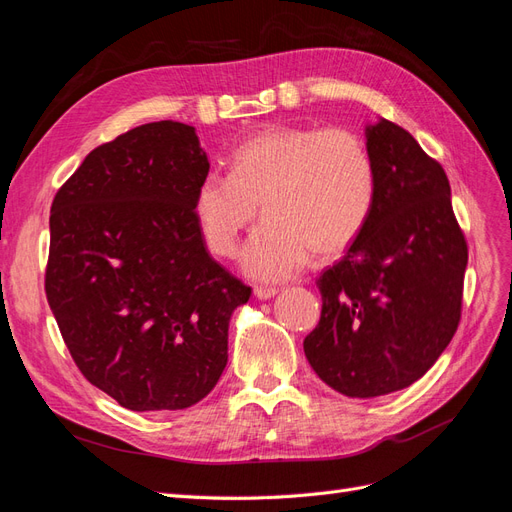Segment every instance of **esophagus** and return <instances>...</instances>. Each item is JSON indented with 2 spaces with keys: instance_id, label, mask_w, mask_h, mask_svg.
<instances>
[{
  "instance_id": "1",
  "label": "esophagus",
  "mask_w": 512,
  "mask_h": 512,
  "mask_svg": "<svg viewBox=\"0 0 512 512\" xmlns=\"http://www.w3.org/2000/svg\"><path fill=\"white\" fill-rule=\"evenodd\" d=\"M277 294V288H269V286H256L254 288V297H258L260 301H267L271 297H275Z\"/></svg>"
}]
</instances>
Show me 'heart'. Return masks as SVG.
<instances>
[{
    "mask_svg": "<svg viewBox=\"0 0 512 512\" xmlns=\"http://www.w3.org/2000/svg\"><path fill=\"white\" fill-rule=\"evenodd\" d=\"M378 194L376 164L359 134L346 128L273 126L232 151L230 173L211 170L194 190V218L213 254L232 256L247 241V275L277 282L299 273L312 252L333 258L361 235Z\"/></svg>",
    "mask_w": 512,
    "mask_h": 512,
    "instance_id": "b5f03b06",
    "label": "heart"
}]
</instances>
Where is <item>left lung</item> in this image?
I'll return each instance as SVG.
<instances>
[{"mask_svg":"<svg viewBox=\"0 0 512 512\" xmlns=\"http://www.w3.org/2000/svg\"><path fill=\"white\" fill-rule=\"evenodd\" d=\"M378 194L363 232L316 286L322 312L303 350L346 397H380L416 382L461 320L468 243L438 160L389 119L367 128Z\"/></svg>","mask_w":512,"mask_h":512,"instance_id":"obj_1","label":"left lung"}]
</instances>
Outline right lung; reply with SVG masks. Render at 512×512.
<instances>
[{
	"label": "right lung",
	"mask_w": 512,
	"mask_h": 512,
	"mask_svg": "<svg viewBox=\"0 0 512 512\" xmlns=\"http://www.w3.org/2000/svg\"><path fill=\"white\" fill-rule=\"evenodd\" d=\"M207 173L192 126L153 121L96 147L53 198L46 301L81 374L128 410L207 397L252 294L200 235Z\"/></svg>",
	"instance_id": "obj_1"
}]
</instances>
